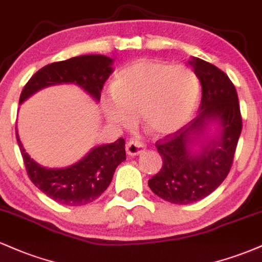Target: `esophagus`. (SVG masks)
<instances>
[{
    "mask_svg": "<svg viewBox=\"0 0 262 262\" xmlns=\"http://www.w3.org/2000/svg\"><path fill=\"white\" fill-rule=\"evenodd\" d=\"M144 149H145V145H144L140 140H137V139H130L127 143V145H125L127 154L130 156L141 154V152L144 151Z\"/></svg>",
    "mask_w": 262,
    "mask_h": 262,
    "instance_id": "1",
    "label": "esophagus"
}]
</instances>
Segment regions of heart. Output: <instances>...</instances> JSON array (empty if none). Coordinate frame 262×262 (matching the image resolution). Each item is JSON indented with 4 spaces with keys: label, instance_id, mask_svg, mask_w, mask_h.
Returning <instances> with one entry per match:
<instances>
[{
    "label": "heart",
    "instance_id": "b5f03b06",
    "mask_svg": "<svg viewBox=\"0 0 262 262\" xmlns=\"http://www.w3.org/2000/svg\"><path fill=\"white\" fill-rule=\"evenodd\" d=\"M200 98V82L191 69L158 60H139L114 75L111 95L102 98L106 118L119 127L140 114L155 134H170L188 121Z\"/></svg>",
    "mask_w": 262,
    "mask_h": 262
}]
</instances>
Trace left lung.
Wrapping results in <instances>:
<instances>
[{"label": "left lung", "mask_w": 262, "mask_h": 262, "mask_svg": "<svg viewBox=\"0 0 262 262\" xmlns=\"http://www.w3.org/2000/svg\"><path fill=\"white\" fill-rule=\"evenodd\" d=\"M189 65L202 85L200 113L175 133L156 141L162 167L148 182L156 196L175 204L202 200L224 181L243 128L237 93L228 75L202 59L192 58ZM212 121L219 123L221 133L208 140L204 133ZM192 145L200 149L196 152Z\"/></svg>", "instance_id": "obj_1"}]
</instances>
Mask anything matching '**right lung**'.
Returning a JSON list of instances; mask_svg holds the SVG:
<instances>
[{
    "label": "right lung",
    "mask_w": 262,
    "mask_h": 262,
    "mask_svg": "<svg viewBox=\"0 0 262 262\" xmlns=\"http://www.w3.org/2000/svg\"><path fill=\"white\" fill-rule=\"evenodd\" d=\"M112 64L113 60L104 55H81L44 66L26 83L19 103L44 87L60 83H75L100 101L104 82L112 74ZM16 137L31 181L48 197L65 206H83L97 200L110 186L117 166L125 160V141L119 138L114 143L96 146L71 166L48 169L27 154L17 132Z\"/></svg>",
    "instance_id": "right-lung-1"
}]
</instances>
